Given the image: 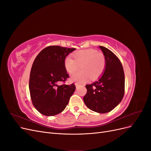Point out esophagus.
I'll use <instances>...</instances> for the list:
<instances>
[{"label": "esophagus", "instance_id": "esophagus-1", "mask_svg": "<svg viewBox=\"0 0 151 151\" xmlns=\"http://www.w3.org/2000/svg\"><path fill=\"white\" fill-rule=\"evenodd\" d=\"M75 86H76V88H78V87L79 86V84L78 83H76V84H75Z\"/></svg>", "mask_w": 151, "mask_h": 151}]
</instances>
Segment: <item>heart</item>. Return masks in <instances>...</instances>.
Here are the masks:
<instances>
[{"label":"heart","instance_id":"1","mask_svg":"<svg viewBox=\"0 0 151 151\" xmlns=\"http://www.w3.org/2000/svg\"><path fill=\"white\" fill-rule=\"evenodd\" d=\"M74 59L67 57L64 60V67L70 74H74L79 67L82 69L70 77V81L85 83L90 77L95 80L101 76L106 66V59L102 53L94 49L79 50L73 54Z\"/></svg>","mask_w":151,"mask_h":151}]
</instances>
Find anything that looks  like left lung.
<instances>
[{"label":"left lung","mask_w":151,"mask_h":151,"mask_svg":"<svg viewBox=\"0 0 151 151\" xmlns=\"http://www.w3.org/2000/svg\"><path fill=\"white\" fill-rule=\"evenodd\" d=\"M106 59L102 75L91 84L86 86L83 98L86 106L99 113L111 111L118 106L124 96L125 75L118 58L109 49L99 46Z\"/></svg>","instance_id":"1"}]
</instances>
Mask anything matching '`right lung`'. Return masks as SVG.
<instances>
[{
	"mask_svg": "<svg viewBox=\"0 0 151 151\" xmlns=\"http://www.w3.org/2000/svg\"><path fill=\"white\" fill-rule=\"evenodd\" d=\"M76 48L50 46L40 52L32 65L29 89L32 103L45 116H54L64 110L76 86L59 85L69 77L64 60Z\"/></svg>",
	"mask_w": 151,
	"mask_h": 151,
	"instance_id": "1",
	"label": "right lung"
}]
</instances>
